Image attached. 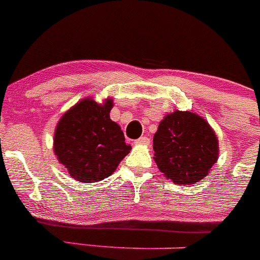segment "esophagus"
<instances>
[{
    "instance_id": "34e87169",
    "label": "esophagus",
    "mask_w": 260,
    "mask_h": 260,
    "mask_svg": "<svg viewBox=\"0 0 260 260\" xmlns=\"http://www.w3.org/2000/svg\"><path fill=\"white\" fill-rule=\"evenodd\" d=\"M136 143H137V145H148L149 138L145 136V137H141L138 138V140H136Z\"/></svg>"
}]
</instances>
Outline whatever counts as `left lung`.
Segmentation results:
<instances>
[{
    "mask_svg": "<svg viewBox=\"0 0 260 260\" xmlns=\"http://www.w3.org/2000/svg\"><path fill=\"white\" fill-rule=\"evenodd\" d=\"M154 161L175 183L191 185L206 176L217 161L219 147L205 119L191 112L167 114L153 136Z\"/></svg>",
    "mask_w": 260,
    "mask_h": 260,
    "instance_id": "left-lung-1",
    "label": "left lung"
}]
</instances>
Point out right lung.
Masks as SVG:
<instances>
[{"instance_id": "right-lung-1", "label": "right lung", "mask_w": 260, "mask_h": 260, "mask_svg": "<svg viewBox=\"0 0 260 260\" xmlns=\"http://www.w3.org/2000/svg\"><path fill=\"white\" fill-rule=\"evenodd\" d=\"M112 99L98 104L84 99L61 117L54 137V152L73 179L95 182L111 176L132 147L109 117Z\"/></svg>"}]
</instances>
